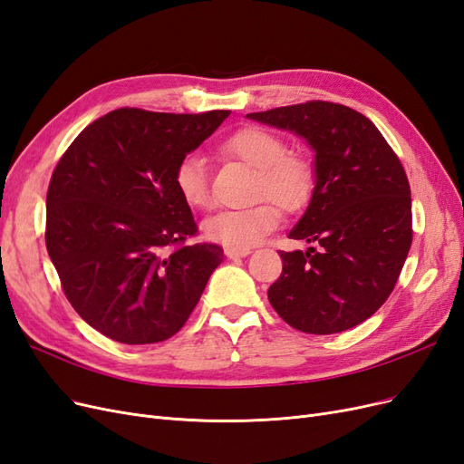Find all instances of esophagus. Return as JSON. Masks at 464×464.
<instances>
[{
  "mask_svg": "<svg viewBox=\"0 0 464 464\" xmlns=\"http://www.w3.org/2000/svg\"><path fill=\"white\" fill-rule=\"evenodd\" d=\"M223 252H226L227 258H245V256H248L252 250L250 248H231V246H227Z\"/></svg>",
  "mask_w": 464,
  "mask_h": 464,
  "instance_id": "obj_1",
  "label": "esophagus"
}]
</instances>
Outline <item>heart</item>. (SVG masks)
Returning a JSON list of instances; mask_svg holds the SVG:
<instances>
[{
  "mask_svg": "<svg viewBox=\"0 0 464 464\" xmlns=\"http://www.w3.org/2000/svg\"><path fill=\"white\" fill-rule=\"evenodd\" d=\"M227 152L258 171L254 198H270L285 212L303 210L314 190L312 163L296 154H287V142L279 134L246 127L223 142ZM173 183L181 200L192 210L210 206V187L204 158L188 154L179 160ZM270 202H258L238 210H221L202 223L208 241L231 248H252L264 241L279 223V212Z\"/></svg>",
  "mask_w": 464,
  "mask_h": 464,
  "instance_id": "1",
  "label": "heart"
}]
</instances>
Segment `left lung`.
<instances>
[{
	"instance_id": "left-lung-1",
	"label": "left lung",
	"mask_w": 464,
	"mask_h": 464,
	"mask_svg": "<svg viewBox=\"0 0 464 464\" xmlns=\"http://www.w3.org/2000/svg\"><path fill=\"white\" fill-rule=\"evenodd\" d=\"M295 132L314 152V190L267 289L279 316L304 334L351 330L392 295L412 243L411 187L399 158L368 117L332 102L248 113Z\"/></svg>"
}]
</instances>
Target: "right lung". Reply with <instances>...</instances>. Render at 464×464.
I'll use <instances>...</instances> for the list:
<instances>
[{"mask_svg": "<svg viewBox=\"0 0 464 464\" xmlns=\"http://www.w3.org/2000/svg\"><path fill=\"white\" fill-rule=\"evenodd\" d=\"M229 113L121 108L88 125L59 160L46 198L48 254L72 308L106 337L169 339L221 264L218 245L183 246L197 223L173 173Z\"/></svg>", "mask_w": 464, "mask_h": 464, "instance_id": "add662e5", "label": "right lung"}]
</instances>
